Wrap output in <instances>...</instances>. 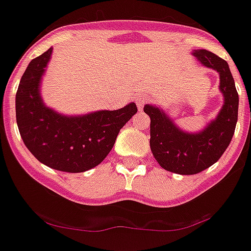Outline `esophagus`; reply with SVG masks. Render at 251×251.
Returning <instances> with one entry per match:
<instances>
[{
  "label": "esophagus",
  "instance_id": "esophagus-1",
  "mask_svg": "<svg viewBox=\"0 0 251 251\" xmlns=\"http://www.w3.org/2000/svg\"><path fill=\"white\" fill-rule=\"evenodd\" d=\"M148 100H150V99L147 98V97H137V98H136V104H137V108L140 109V110H142L143 109V106H145V104H147L148 103Z\"/></svg>",
  "mask_w": 251,
  "mask_h": 251
}]
</instances>
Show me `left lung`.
<instances>
[{
    "label": "left lung",
    "instance_id": "left-lung-1",
    "mask_svg": "<svg viewBox=\"0 0 251 251\" xmlns=\"http://www.w3.org/2000/svg\"><path fill=\"white\" fill-rule=\"evenodd\" d=\"M201 65L220 74V91L225 103L217 118L198 133L180 130L174 121L154 105H145L151 118L150 146L163 169L181 175H193L215 164L225 153L234 135L239 97L227 61L207 50H194Z\"/></svg>",
    "mask_w": 251,
    "mask_h": 251
}]
</instances>
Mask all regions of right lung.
<instances>
[{
    "mask_svg": "<svg viewBox=\"0 0 251 251\" xmlns=\"http://www.w3.org/2000/svg\"><path fill=\"white\" fill-rule=\"evenodd\" d=\"M52 49L29 62L16 94L19 133L31 154L43 164L67 173H83L109 154L123 126L137 113L135 103L118 110L79 116L56 113L44 104L40 82Z\"/></svg>",
    "mask_w": 251,
    "mask_h": 251,
    "instance_id": "right-lung-1",
    "label": "right lung"
}]
</instances>
